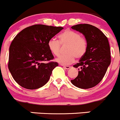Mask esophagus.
<instances>
[{
	"label": "esophagus",
	"mask_w": 120,
	"mask_h": 120,
	"mask_svg": "<svg viewBox=\"0 0 120 120\" xmlns=\"http://www.w3.org/2000/svg\"><path fill=\"white\" fill-rule=\"evenodd\" d=\"M63 67H64V68H65V69H69L71 68V66H63Z\"/></svg>",
	"instance_id": "1"
}]
</instances>
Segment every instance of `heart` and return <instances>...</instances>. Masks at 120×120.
I'll return each mask as SVG.
<instances>
[{
    "label": "heart",
    "instance_id": "1",
    "mask_svg": "<svg viewBox=\"0 0 120 120\" xmlns=\"http://www.w3.org/2000/svg\"><path fill=\"white\" fill-rule=\"evenodd\" d=\"M60 41L51 38L48 42V47L51 52L55 56H59L61 52V45L67 47V55H62L56 59V61L62 65H70L76 58H82L87 49V42L86 38L80 37L79 33L73 31H65L59 35Z\"/></svg>",
    "mask_w": 120,
    "mask_h": 120
}]
</instances>
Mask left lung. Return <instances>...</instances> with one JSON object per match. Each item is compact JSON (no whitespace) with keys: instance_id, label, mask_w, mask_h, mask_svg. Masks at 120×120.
Returning <instances> with one entry per match:
<instances>
[{"instance_id":"1","label":"left lung","mask_w":120,"mask_h":120,"mask_svg":"<svg viewBox=\"0 0 120 120\" xmlns=\"http://www.w3.org/2000/svg\"><path fill=\"white\" fill-rule=\"evenodd\" d=\"M71 28L85 36L87 49L79 62L73 65L80 69L78 76L71 82L79 88H92L100 82L111 63L109 41L101 31L92 25L80 24Z\"/></svg>"}]
</instances>
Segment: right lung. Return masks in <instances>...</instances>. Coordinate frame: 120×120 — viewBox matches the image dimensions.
<instances>
[{"label":"right lung","instance_id":"1","mask_svg":"<svg viewBox=\"0 0 120 120\" xmlns=\"http://www.w3.org/2000/svg\"><path fill=\"white\" fill-rule=\"evenodd\" d=\"M36 24L28 27L15 37L9 48V71L15 81L27 89H37L49 80L57 62L45 61L54 59L48 47L50 39L63 29Z\"/></svg>","mask_w":120,"mask_h":120}]
</instances>
